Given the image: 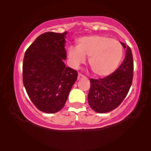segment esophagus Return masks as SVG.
<instances>
[{"mask_svg": "<svg viewBox=\"0 0 151 151\" xmlns=\"http://www.w3.org/2000/svg\"><path fill=\"white\" fill-rule=\"evenodd\" d=\"M85 77H84V75H82L81 74H78V77H77V79L78 80H80V79H84Z\"/></svg>", "mask_w": 151, "mask_h": 151, "instance_id": "obj_1", "label": "esophagus"}]
</instances>
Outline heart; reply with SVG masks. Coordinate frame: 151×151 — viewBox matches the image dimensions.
Segmentation results:
<instances>
[{
    "label": "heart",
    "instance_id": "1",
    "mask_svg": "<svg viewBox=\"0 0 151 151\" xmlns=\"http://www.w3.org/2000/svg\"><path fill=\"white\" fill-rule=\"evenodd\" d=\"M77 46L71 45L67 50L70 65L78 68L89 57V65L97 77L112 74L120 65L124 56V47L118 40L104 35L85 36L78 39Z\"/></svg>",
    "mask_w": 151,
    "mask_h": 151
}]
</instances>
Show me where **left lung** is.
Instances as JSON below:
<instances>
[{
	"label": "left lung",
	"mask_w": 151,
	"mask_h": 151,
	"mask_svg": "<svg viewBox=\"0 0 151 151\" xmlns=\"http://www.w3.org/2000/svg\"><path fill=\"white\" fill-rule=\"evenodd\" d=\"M121 43L126 50V57L119 68L102 79H90L88 102L90 107L97 113H107L116 109L125 99L132 84V52L129 46Z\"/></svg>",
	"instance_id": "8db88e82"
}]
</instances>
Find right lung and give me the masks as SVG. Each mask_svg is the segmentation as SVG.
Listing matches in <instances>:
<instances>
[{
    "label": "right lung",
    "instance_id": "right-lung-1",
    "mask_svg": "<svg viewBox=\"0 0 151 151\" xmlns=\"http://www.w3.org/2000/svg\"><path fill=\"white\" fill-rule=\"evenodd\" d=\"M67 32H45L25 53L22 81L32 103L41 111L54 114L65 106L77 72L66 67Z\"/></svg>",
    "mask_w": 151,
    "mask_h": 151
}]
</instances>
